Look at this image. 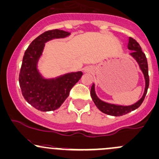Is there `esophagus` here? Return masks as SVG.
Returning <instances> with one entry per match:
<instances>
[{
	"label": "esophagus",
	"instance_id": "esophagus-1",
	"mask_svg": "<svg viewBox=\"0 0 159 159\" xmlns=\"http://www.w3.org/2000/svg\"><path fill=\"white\" fill-rule=\"evenodd\" d=\"M93 69L92 67H87L84 68V72L87 74H91V73H93Z\"/></svg>",
	"mask_w": 159,
	"mask_h": 159
}]
</instances>
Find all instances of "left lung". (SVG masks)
I'll return each mask as SVG.
<instances>
[{"mask_svg":"<svg viewBox=\"0 0 159 159\" xmlns=\"http://www.w3.org/2000/svg\"><path fill=\"white\" fill-rule=\"evenodd\" d=\"M128 49L133 50V52L131 53V56L133 58H136L137 62L139 65L140 68L143 71L144 74L145 79H146V88H145V92L143 94V98L139 100L137 103H134L133 105L128 107H123V106H117L114 104H110V103H105V102L101 101L99 98L97 97L96 93L94 91V84L92 85L91 89V96L92 98L93 101L94 102L95 105L101 112L106 113L107 115L114 116H120L123 115L127 114L129 112L133 111L137 108L140 107V105L143 103V101L146 97L147 91H148V86H149V76H148V62H147V58L144 52H143L141 49V46H139L136 39L133 38L129 37V44Z\"/></svg>","mask_w":159,"mask_h":159,"instance_id":"left-lung-1","label":"left lung"}]
</instances>
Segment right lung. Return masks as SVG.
Listing matches in <instances>:
<instances>
[{
    "mask_svg": "<svg viewBox=\"0 0 159 159\" xmlns=\"http://www.w3.org/2000/svg\"><path fill=\"white\" fill-rule=\"evenodd\" d=\"M69 34L60 30L46 31L32 42L24 53L19 75L20 87L26 102L40 111H52L59 108L83 75L81 71H78L56 79L46 80L40 76L36 69L44 43L56 38L66 37Z\"/></svg>",
    "mask_w": 159,
    "mask_h": 159,
    "instance_id": "1",
    "label": "right lung"
}]
</instances>
